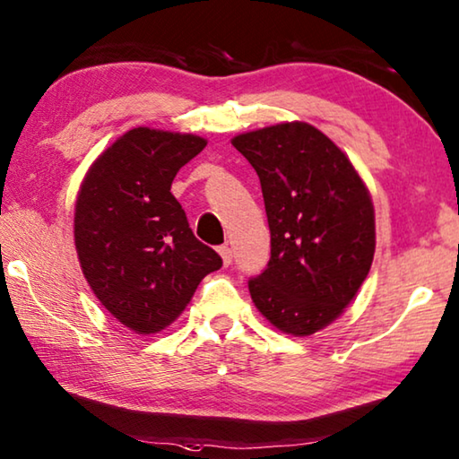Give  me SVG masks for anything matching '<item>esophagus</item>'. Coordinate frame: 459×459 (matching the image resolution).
Instances as JSON below:
<instances>
[{
	"label": "esophagus",
	"instance_id": "obj_1",
	"mask_svg": "<svg viewBox=\"0 0 459 459\" xmlns=\"http://www.w3.org/2000/svg\"><path fill=\"white\" fill-rule=\"evenodd\" d=\"M218 253H221V257H222V264H224V265H230V264H232V251H230V247H229V245L218 247Z\"/></svg>",
	"mask_w": 459,
	"mask_h": 459
}]
</instances>
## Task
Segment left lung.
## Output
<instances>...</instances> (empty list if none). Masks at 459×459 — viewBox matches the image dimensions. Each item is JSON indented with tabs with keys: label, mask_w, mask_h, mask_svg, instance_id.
I'll return each mask as SVG.
<instances>
[{
	"label": "left lung",
	"mask_w": 459,
	"mask_h": 459,
	"mask_svg": "<svg viewBox=\"0 0 459 459\" xmlns=\"http://www.w3.org/2000/svg\"><path fill=\"white\" fill-rule=\"evenodd\" d=\"M261 181L272 257L249 292L275 329L307 337L358 294L376 251L374 204L347 155L307 122L232 138Z\"/></svg>",
	"instance_id": "obj_1"
}]
</instances>
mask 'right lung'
I'll return each instance as SVG.
<instances>
[{
	"label": "right lung",
	"mask_w": 459,
	"mask_h": 459,
	"mask_svg": "<svg viewBox=\"0 0 459 459\" xmlns=\"http://www.w3.org/2000/svg\"><path fill=\"white\" fill-rule=\"evenodd\" d=\"M204 147L195 134L133 128L93 161L79 190L75 249L85 280L138 334L171 325L198 283L222 267L171 194L173 178Z\"/></svg>",
	"instance_id": "obj_1"
}]
</instances>
